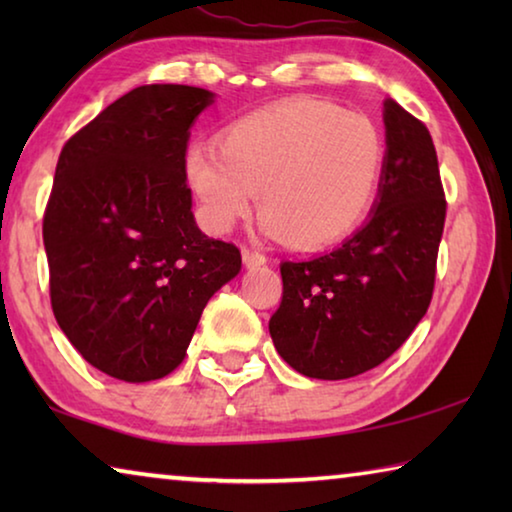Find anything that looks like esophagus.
<instances>
[{
	"mask_svg": "<svg viewBox=\"0 0 512 512\" xmlns=\"http://www.w3.org/2000/svg\"><path fill=\"white\" fill-rule=\"evenodd\" d=\"M241 257H244V264L248 268H255V266H264L266 264V255L259 253V250L248 248V246L241 248Z\"/></svg>",
	"mask_w": 512,
	"mask_h": 512,
	"instance_id": "obj_1",
	"label": "esophagus"
}]
</instances>
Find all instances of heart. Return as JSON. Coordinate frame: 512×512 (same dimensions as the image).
I'll use <instances>...</instances> for the list:
<instances>
[{
	"instance_id": "1",
	"label": "heart",
	"mask_w": 512,
	"mask_h": 512,
	"mask_svg": "<svg viewBox=\"0 0 512 512\" xmlns=\"http://www.w3.org/2000/svg\"><path fill=\"white\" fill-rule=\"evenodd\" d=\"M386 142L359 112L320 99H289L250 112L214 146H189L185 178L214 232L248 216L253 194L268 232L298 250L336 244L377 201Z\"/></svg>"
}]
</instances>
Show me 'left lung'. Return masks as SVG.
<instances>
[{
	"label": "left lung",
	"mask_w": 512,
	"mask_h": 512,
	"mask_svg": "<svg viewBox=\"0 0 512 512\" xmlns=\"http://www.w3.org/2000/svg\"><path fill=\"white\" fill-rule=\"evenodd\" d=\"M386 162L375 212L309 262H282L275 350L300 375L348 379L384 363L427 314L447 201L427 126L384 101Z\"/></svg>",
	"instance_id": "8db88e82"
}]
</instances>
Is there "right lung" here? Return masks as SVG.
Listing matches in <instances>:
<instances>
[{"instance_id":"right-lung-1","label":"right lung","mask_w":512,"mask_h":512,"mask_svg":"<svg viewBox=\"0 0 512 512\" xmlns=\"http://www.w3.org/2000/svg\"><path fill=\"white\" fill-rule=\"evenodd\" d=\"M212 103L192 85H142L65 142L42 219L51 309L106 375L167 377L207 300L241 268L205 237L185 178L189 128Z\"/></svg>"}]
</instances>
